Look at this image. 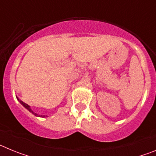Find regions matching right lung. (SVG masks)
Returning a JSON list of instances; mask_svg holds the SVG:
<instances>
[{
	"label": "right lung",
	"mask_w": 156,
	"mask_h": 156,
	"mask_svg": "<svg viewBox=\"0 0 156 156\" xmlns=\"http://www.w3.org/2000/svg\"><path fill=\"white\" fill-rule=\"evenodd\" d=\"M17 99H18V101H19V102H20V104H22V105H23L24 106L25 108H27V110H29V111H30V112H31V113H33V114H34V115H36V116H38V117H45V115H38V114H37V113H35V112H34V111H33V110L31 109V108H30V106L29 105H27V104H26V103H25V102H23V101L19 100V99L18 98H17ZM46 116H48V115H46Z\"/></svg>",
	"instance_id": "right-lung-1"
}]
</instances>
